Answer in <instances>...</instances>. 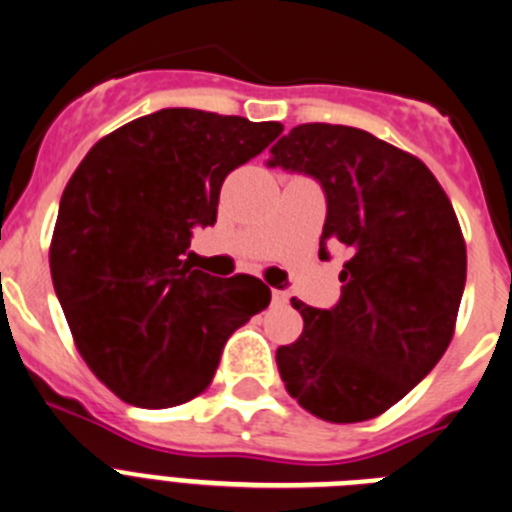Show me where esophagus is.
I'll use <instances>...</instances> for the list:
<instances>
[{
  "label": "esophagus",
  "instance_id": "esophagus-1",
  "mask_svg": "<svg viewBox=\"0 0 512 512\" xmlns=\"http://www.w3.org/2000/svg\"><path fill=\"white\" fill-rule=\"evenodd\" d=\"M271 299H274V304H279V307H284V304L289 302V294H287V292H281V289H274V292H271Z\"/></svg>",
  "mask_w": 512,
  "mask_h": 512
}]
</instances>
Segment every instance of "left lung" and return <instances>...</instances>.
Here are the masks:
<instances>
[{
  "label": "left lung",
  "mask_w": 512,
  "mask_h": 512,
  "mask_svg": "<svg viewBox=\"0 0 512 512\" xmlns=\"http://www.w3.org/2000/svg\"><path fill=\"white\" fill-rule=\"evenodd\" d=\"M269 167L320 180V256L327 246L348 253L335 307L292 299L304 330L276 350L281 381L317 419H375L429 375L452 342L467 279L452 203L419 157L355 126H294L271 147Z\"/></svg>",
  "instance_id": "1"
}]
</instances>
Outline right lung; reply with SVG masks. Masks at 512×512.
I'll return each instance as SVG.
<instances>
[{
    "label": "right lung",
    "instance_id": "right-lung-1",
    "mask_svg": "<svg viewBox=\"0 0 512 512\" xmlns=\"http://www.w3.org/2000/svg\"><path fill=\"white\" fill-rule=\"evenodd\" d=\"M276 121L162 109L98 139L68 180L50 274L75 348L103 386L139 409L192 401L225 340L269 307L248 274L218 279L185 259L213 225L220 185L281 134Z\"/></svg>",
    "mask_w": 512,
    "mask_h": 512
}]
</instances>
